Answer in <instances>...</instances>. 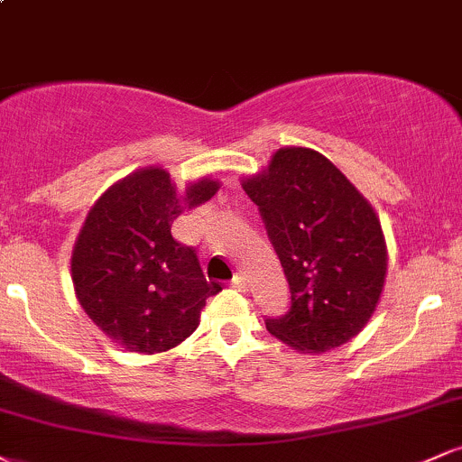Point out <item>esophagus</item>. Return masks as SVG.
<instances>
[{
	"label": "esophagus",
	"mask_w": 462,
	"mask_h": 462,
	"mask_svg": "<svg viewBox=\"0 0 462 462\" xmlns=\"http://www.w3.org/2000/svg\"><path fill=\"white\" fill-rule=\"evenodd\" d=\"M230 284L235 286V289H238V291H243L247 286V280H245V275L243 273H235V278L230 280Z\"/></svg>",
	"instance_id": "obj_1"
}]
</instances>
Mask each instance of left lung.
Wrapping results in <instances>:
<instances>
[{"mask_svg":"<svg viewBox=\"0 0 462 462\" xmlns=\"http://www.w3.org/2000/svg\"><path fill=\"white\" fill-rule=\"evenodd\" d=\"M291 289L284 315L264 326L293 349L321 354L356 337L386 275L378 217L319 152L282 147L267 171L243 180Z\"/></svg>","mask_w":462,"mask_h":462,"instance_id":"obj_1","label":"left lung"}]
</instances>
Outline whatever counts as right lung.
<instances>
[{
	"label": "right lung",
	"instance_id": "right-lung-1",
	"mask_svg": "<svg viewBox=\"0 0 462 462\" xmlns=\"http://www.w3.org/2000/svg\"><path fill=\"white\" fill-rule=\"evenodd\" d=\"M217 189L199 180L180 199L169 173L150 167L106 190L84 221L71 256L76 295L95 326L130 352L176 347L221 291L204 278L195 249L171 235L173 219Z\"/></svg>",
	"mask_w": 462,
	"mask_h": 462
}]
</instances>
